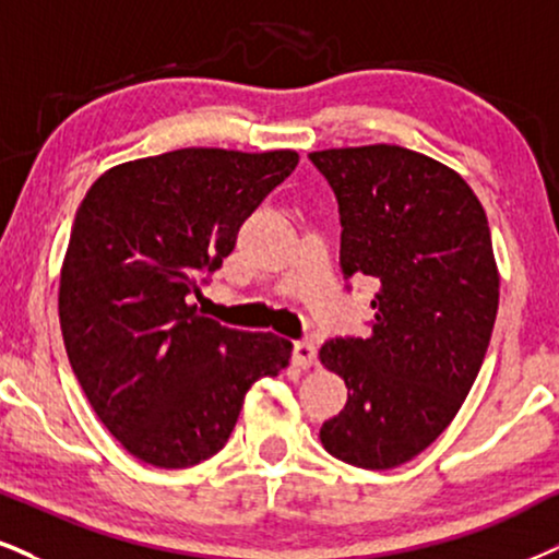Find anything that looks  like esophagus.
<instances>
[{"label":"esophagus","instance_id":"esophagus-1","mask_svg":"<svg viewBox=\"0 0 559 559\" xmlns=\"http://www.w3.org/2000/svg\"><path fill=\"white\" fill-rule=\"evenodd\" d=\"M316 357H319V349H316V344H313L311 340L295 342V347H293V360H295V365H298V368H302V370L313 368Z\"/></svg>","mask_w":559,"mask_h":559}]
</instances>
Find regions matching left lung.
<instances>
[{
	"instance_id": "left-lung-1",
	"label": "left lung",
	"mask_w": 559,
	"mask_h": 559,
	"mask_svg": "<svg viewBox=\"0 0 559 559\" xmlns=\"http://www.w3.org/2000/svg\"><path fill=\"white\" fill-rule=\"evenodd\" d=\"M340 204L344 280L378 285L373 332L321 347L347 404L321 443L360 469H394L451 425L485 360L500 274L487 215L448 165L399 144L311 153Z\"/></svg>"
}]
</instances>
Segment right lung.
Masks as SVG:
<instances>
[{"instance_id": "add662e5", "label": "right lung", "mask_w": 559, "mask_h": 559, "mask_svg": "<svg viewBox=\"0 0 559 559\" xmlns=\"http://www.w3.org/2000/svg\"><path fill=\"white\" fill-rule=\"evenodd\" d=\"M295 165L293 150L186 147L116 165L82 199L61 264V336L95 415L144 464L215 456L251 383L290 362L287 340L219 326L191 300Z\"/></svg>"}]
</instances>
